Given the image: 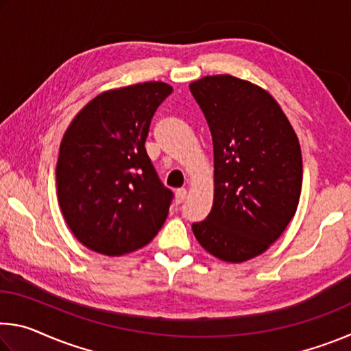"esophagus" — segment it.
I'll use <instances>...</instances> for the list:
<instances>
[{
  "mask_svg": "<svg viewBox=\"0 0 351 351\" xmlns=\"http://www.w3.org/2000/svg\"><path fill=\"white\" fill-rule=\"evenodd\" d=\"M187 197V190L186 189H178L175 192V201L176 204H182L184 199Z\"/></svg>",
  "mask_w": 351,
  "mask_h": 351,
  "instance_id": "34e87169",
  "label": "esophagus"
}]
</instances>
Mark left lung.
<instances>
[{
	"label": "left lung",
	"instance_id": "obj_1",
	"mask_svg": "<svg viewBox=\"0 0 351 351\" xmlns=\"http://www.w3.org/2000/svg\"><path fill=\"white\" fill-rule=\"evenodd\" d=\"M213 142V206L192 230L213 257L241 263L265 252L299 204L302 152L280 105L263 88L234 75L189 85Z\"/></svg>",
	"mask_w": 351,
	"mask_h": 351
}]
</instances>
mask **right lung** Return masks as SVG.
Listing matches in <instances>:
<instances>
[{
  "label": "right lung",
  "instance_id": "obj_1",
  "mask_svg": "<svg viewBox=\"0 0 351 351\" xmlns=\"http://www.w3.org/2000/svg\"><path fill=\"white\" fill-rule=\"evenodd\" d=\"M171 91L164 82L105 91L69 123L56 169L58 204L75 239L91 251L133 252L162 228L173 192L159 180L145 139Z\"/></svg>",
  "mask_w": 351,
  "mask_h": 351
}]
</instances>
